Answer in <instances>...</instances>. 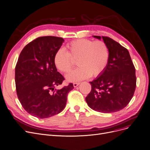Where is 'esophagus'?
Here are the masks:
<instances>
[{"mask_svg": "<svg viewBox=\"0 0 150 150\" xmlns=\"http://www.w3.org/2000/svg\"><path fill=\"white\" fill-rule=\"evenodd\" d=\"M79 84H80L79 82H75V83H73V86H74V87H77L78 85H79Z\"/></svg>", "mask_w": 150, "mask_h": 150, "instance_id": "1", "label": "esophagus"}]
</instances>
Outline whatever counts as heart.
Here are the masks:
<instances>
[{
  "mask_svg": "<svg viewBox=\"0 0 150 150\" xmlns=\"http://www.w3.org/2000/svg\"><path fill=\"white\" fill-rule=\"evenodd\" d=\"M67 52L59 49L54 55V64L58 70L68 73L77 61V68L67 76L68 82H77L101 75L108 65L110 51L103 41L87 39L73 41L67 46Z\"/></svg>",
  "mask_w": 150,
  "mask_h": 150,
  "instance_id": "1",
  "label": "heart"
}]
</instances>
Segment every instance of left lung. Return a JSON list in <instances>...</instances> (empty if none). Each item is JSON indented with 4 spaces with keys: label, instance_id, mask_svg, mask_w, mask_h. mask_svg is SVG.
<instances>
[{
    "label": "left lung",
    "instance_id": "left-lung-1",
    "mask_svg": "<svg viewBox=\"0 0 150 150\" xmlns=\"http://www.w3.org/2000/svg\"><path fill=\"white\" fill-rule=\"evenodd\" d=\"M93 37L102 38L108 46L110 59L104 72L90 82L91 90L85 101L95 111L115 112L125 108L134 95L135 69L127 49L109 37Z\"/></svg>",
    "mask_w": 150,
    "mask_h": 150
}]
</instances>
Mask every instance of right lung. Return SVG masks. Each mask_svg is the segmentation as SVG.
<instances>
[{
	"instance_id": "add662e5",
	"label": "right lung",
	"mask_w": 150,
	"mask_h": 150,
	"mask_svg": "<svg viewBox=\"0 0 150 150\" xmlns=\"http://www.w3.org/2000/svg\"><path fill=\"white\" fill-rule=\"evenodd\" d=\"M64 40L47 36L34 40L21 51L15 68L18 98L23 108L31 115L47 118L65 108L73 83L56 90L65 79L54 64V55Z\"/></svg>"
}]
</instances>
